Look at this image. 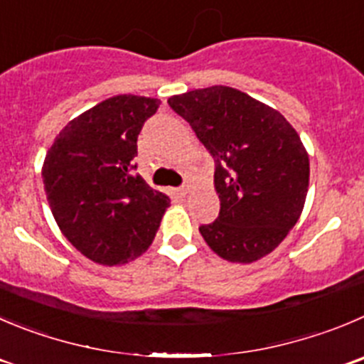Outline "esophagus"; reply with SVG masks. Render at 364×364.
Returning a JSON list of instances; mask_svg holds the SVG:
<instances>
[{"instance_id":"esophagus-1","label":"esophagus","mask_w":364,"mask_h":364,"mask_svg":"<svg viewBox=\"0 0 364 364\" xmlns=\"http://www.w3.org/2000/svg\"><path fill=\"white\" fill-rule=\"evenodd\" d=\"M189 191H191V186H189V184H184V186H182V188L176 189V195H178V196H186V195H188Z\"/></svg>"}]
</instances>
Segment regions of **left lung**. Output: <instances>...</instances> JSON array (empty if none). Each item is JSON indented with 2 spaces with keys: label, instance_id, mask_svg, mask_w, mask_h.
<instances>
[{
  "label": "left lung",
  "instance_id": "1",
  "mask_svg": "<svg viewBox=\"0 0 364 364\" xmlns=\"http://www.w3.org/2000/svg\"><path fill=\"white\" fill-rule=\"evenodd\" d=\"M214 157L220 216L200 227L214 254L254 262L295 227L309 188V155L295 128L272 107L237 89L213 85L171 96Z\"/></svg>",
  "mask_w": 364,
  "mask_h": 364
}]
</instances>
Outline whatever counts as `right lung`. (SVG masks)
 Masks as SVG:
<instances>
[{
  "mask_svg": "<svg viewBox=\"0 0 364 364\" xmlns=\"http://www.w3.org/2000/svg\"><path fill=\"white\" fill-rule=\"evenodd\" d=\"M159 105L146 96H112L69 121L44 159V191L58 228L98 264H124L146 252L169 205L134 162L137 136Z\"/></svg>",
  "mask_w": 364,
  "mask_h": 364,
  "instance_id": "right-lung-1",
  "label": "right lung"
}]
</instances>
